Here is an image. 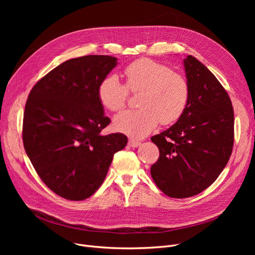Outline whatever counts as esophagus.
Here are the masks:
<instances>
[{
	"label": "esophagus",
	"instance_id": "esophagus-1",
	"mask_svg": "<svg viewBox=\"0 0 255 255\" xmlns=\"http://www.w3.org/2000/svg\"><path fill=\"white\" fill-rule=\"evenodd\" d=\"M140 144V142L138 140H134V139H129L128 141V145L131 146V148H137V146Z\"/></svg>",
	"mask_w": 255,
	"mask_h": 255
}]
</instances>
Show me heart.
<instances>
[{
    "instance_id": "b5f03b06",
    "label": "heart",
    "mask_w": 255,
    "mask_h": 255,
    "mask_svg": "<svg viewBox=\"0 0 255 255\" xmlns=\"http://www.w3.org/2000/svg\"><path fill=\"white\" fill-rule=\"evenodd\" d=\"M125 86L116 75L106 76L98 86L100 103L111 112H120L126 104L128 91L140 92L139 110L126 111L115 118L119 132L142 138L161 122L172 124L182 117L189 99V87L185 77L169 70L167 66L151 59H138L123 70Z\"/></svg>"
}]
</instances>
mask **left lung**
Returning a JSON list of instances; mask_svg holds the SVG:
<instances>
[{
	"label": "left lung",
	"instance_id": "1",
	"mask_svg": "<svg viewBox=\"0 0 255 255\" xmlns=\"http://www.w3.org/2000/svg\"><path fill=\"white\" fill-rule=\"evenodd\" d=\"M183 62L188 104L176 124L151 137L160 153L151 166V176L158 188L173 198L190 197L207 189L229 162L234 145L230 96L197 59L187 56Z\"/></svg>",
	"mask_w": 255,
	"mask_h": 255
}]
</instances>
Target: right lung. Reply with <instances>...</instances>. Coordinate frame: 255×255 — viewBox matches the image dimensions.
<instances>
[{
	"label": "right lung",
	"mask_w": 255,
	"mask_h": 255,
	"mask_svg": "<svg viewBox=\"0 0 255 255\" xmlns=\"http://www.w3.org/2000/svg\"><path fill=\"white\" fill-rule=\"evenodd\" d=\"M111 56H85L62 63L31 90L22 140L26 155L48 188L69 200L90 197L103 183L115 153L128 138L102 135L111 123L98 86L118 65Z\"/></svg>",
	"instance_id": "1"
}]
</instances>
